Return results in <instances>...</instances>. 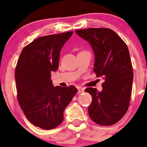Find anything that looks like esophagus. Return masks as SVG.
I'll return each mask as SVG.
<instances>
[{"mask_svg":"<svg viewBox=\"0 0 147 147\" xmlns=\"http://www.w3.org/2000/svg\"><path fill=\"white\" fill-rule=\"evenodd\" d=\"M78 93H79V94L84 92V89L82 88V87H78Z\"/></svg>","mask_w":147,"mask_h":147,"instance_id":"obj_1","label":"esophagus"}]
</instances>
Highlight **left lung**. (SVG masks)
Instances as JSON below:
<instances>
[{"label": "left lung", "mask_w": 147, "mask_h": 147, "mask_svg": "<svg viewBox=\"0 0 147 147\" xmlns=\"http://www.w3.org/2000/svg\"><path fill=\"white\" fill-rule=\"evenodd\" d=\"M75 32L91 45L95 55L94 72L105 79L102 92L92 87L84 90L92 97L89 115L100 125L115 124L127 112L131 100L133 71L128 47L109 28H87Z\"/></svg>", "instance_id": "obj_1"}]
</instances>
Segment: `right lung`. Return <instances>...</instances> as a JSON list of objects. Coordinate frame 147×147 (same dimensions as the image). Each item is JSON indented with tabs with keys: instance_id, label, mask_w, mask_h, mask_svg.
<instances>
[{
	"instance_id": "obj_1",
	"label": "right lung",
	"mask_w": 147,
	"mask_h": 147,
	"mask_svg": "<svg viewBox=\"0 0 147 147\" xmlns=\"http://www.w3.org/2000/svg\"><path fill=\"white\" fill-rule=\"evenodd\" d=\"M73 31L40 37L22 50L15 71L18 101L33 125L52 129L63 121L64 109L78 90L54 87L51 72L58 69L60 53Z\"/></svg>"
}]
</instances>
